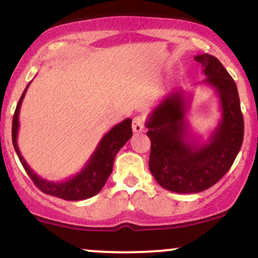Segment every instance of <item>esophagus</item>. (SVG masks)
Returning <instances> with one entry per match:
<instances>
[{"instance_id": "34e87169", "label": "esophagus", "mask_w": 258, "mask_h": 258, "mask_svg": "<svg viewBox=\"0 0 258 258\" xmlns=\"http://www.w3.org/2000/svg\"><path fill=\"white\" fill-rule=\"evenodd\" d=\"M132 128L135 133H141L146 131V121H144V116L138 115L132 121Z\"/></svg>"}]
</instances>
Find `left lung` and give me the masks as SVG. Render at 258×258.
<instances>
[{"label":"left lung","instance_id":"left-lung-1","mask_svg":"<svg viewBox=\"0 0 258 258\" xmlns=\"http://www.w3.org/2000/svg\"><path fill=\"white\" fill-rule=\"evenodd\" d=\"M201 64V84L216 91L222 117L209 141L200 143L189 132L185 114L190 97L173 90L150 112L147 136L152 142L149 170L164 189L179 194L206 190L232 167L244 139V117L238 88L232 76L211 54L194 57Z\"/></svg>","mask_w":258,"mask_h":258}]
</instances>
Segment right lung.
Masks as SVG:
<instances>
[{
	"mask_svg": "<svg viewBox=\"0 0 258 258\" xmlns=\"http://www.w3.org/2000/svg\"><path fill=\"white\" fill-rule=\"evenodd\" d=\"M30 84L31 82H29V85ZM29 85L26 86L19 102H18L16 111H14L13 123H12V141H13L14 150H16L18 158L22 162L26 173L29 174L32 182L36 184L41 191L52 195V197L69 201L84 200L94 197L102 190L106 179L110 176L117 152L132 137V120L125 119L122 122L112 127L108 133H105L103 138L100 139L96 150L79 173L70 177L69 179L63 180V182H51V180L40 177L31 170L30 166L26 164L25 159L23 158L19 147H18L17 138L18 130H19V110Z\"/></svg>",
	"mask_w": 258,
	"mask_h": 258,
	"instance_id": "obj_1",
	"label": "right lung"
}]
</instances>
